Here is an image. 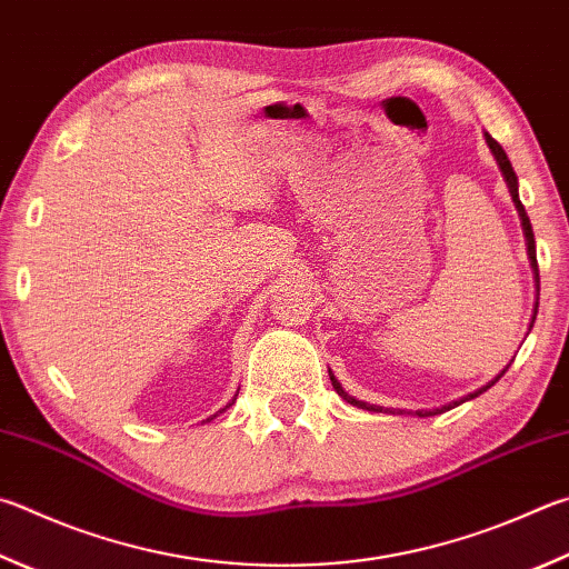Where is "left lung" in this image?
<instances>
[{"label":"left lung","mask_w":569,"mask_h":569,"mask_svg":"<svg viewBox=\"0 0 569 569\" xmlns=\"http://www.w3.org/2000/svg\"><path fill=\"white\" fill-rule=\"evenodd\" d=\"M485 141H488V147H490V151H492V157H495V161H498V169L502 171V179H505V183H508V191H510V196H512V203H515V209H518V216H520V223H522V233H525V243H528V258H530V268H532V273H535V291H537V298H535V308H532V320H530V328H532V323H535V316H537V303H540V273H537V253H535V233H532V223H530V219H528V211H525V206H522V201H520V193H518V177H515V171H512V163H510V159H508V153H505V149L500 147L498 141H495L488 131H485ZM510 368V363L505 366L498 376H495L492 380H488V383H485L482 388H478V390H472V392H468V396H462V398H458V400H452V402H446V406H440V408H426V410H412V412H408V416H418V418H430V416H438V412H446V410H450V408H456V406H460V402H465V400H472V398H478V396H482L485 390L488 388H492L495 383H498V380L505 376V370ZM328 376H330V383H333V388H336V392L343 400H348L350 406H356V408H363V410H370V412H388V416H402V412L406 410H392V408H383V406H373V402H366V400H358V398H353L350 396V392H346V388L338 383V378L330 373L328 370Z\"/></svg>","instance_id":"left-lung-1"}]
</instances>
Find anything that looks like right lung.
Returning <instances> with one entry per match:
<instances>
[{"instance_id":"add662e5","label":"right lung","mask_w":569,"mask_h":569,"mask_svg":"<svg viewBox=\"0 0 569 569\" xmlns=\"http://www.w3.org/2000/svg\"><path fill=\"white\" fill-rule=\"evenodd\" d=\"M236 396H239V392H236ZM236 396L231 398V402H229V406H226V408H231V406H233V400H236ZM226 408H223V410H226ZM223 410H219V412H223ZM219 412H216V416H219ZM216 416H213V418H216ZM213 418H206V420H213Z\"/></svg>"}]
</instances>
